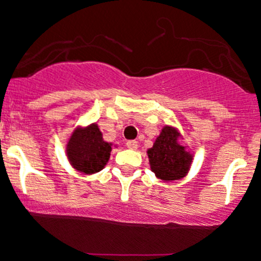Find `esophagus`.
Returning <instances> with one entry per match:
<instances>
[{"label": "esophagus", "mask_w": 261, "mask_h": 261, "mask_svg": "<svg viewBox=\"0 0 261 261\" xmlns=\"http://www.w3.org/2000/svg\"><path fill=\"white\" fill-rule=\"evenodd\" d=\"M125 146H127L129 149H137V148H138V142H137V141H128L127 143H125Z\"/></svg>", "instance_id": "34e87169"}]
</instances>
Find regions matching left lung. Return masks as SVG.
<instances>
[{
  "label": "left lung",
  "mask_w": 261,
  "mask_h": 261,
  "mask_svg": "<svg viewBox=\"0 0 261 261\" xmlns=\"http://www.w3.org/2000/svg\"><path fill=\"white\" fill-rule=\"evenodd\" d=\"M179 138L181 134L176 128L165 125L152 148L147 150L150 170L165 182L184 178L190 171L193 155L178 143Z\"/></svg>",
  "instance_id": "left-lung-1"
}]
</instances>
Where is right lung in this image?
<instances>
[{
	"label": "right lung",
	"mask_w": 261,
	"mask_h": 261,
	"mask_svg": "<svg viewBox=\"0 0 261 261\" xmlns=\"http://www.w3.org/2000/svg\"><path fill=\"white\" fill-rule=\"evenodd\" d=\"M112 143L103 139L98 124L77 127L66 144V155L72 168L82 173L93 174L101 171L108 163Z\"/></svg>",
	"instance_id": "obj_1"
}]
</instances>
